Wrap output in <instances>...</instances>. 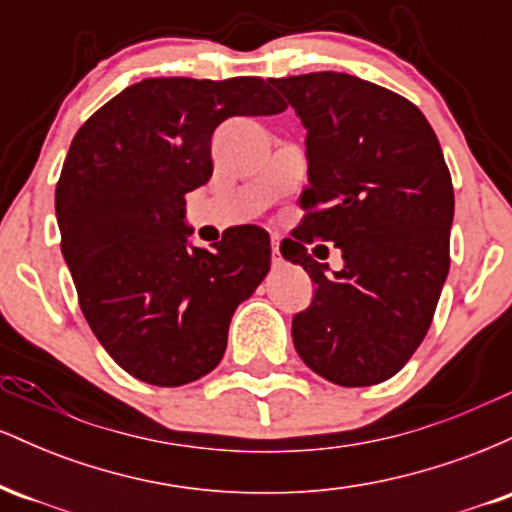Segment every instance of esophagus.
I'll list each match as a JSON object with an SVG mask.
<instances>
[{
	"mask_svg": "<svg viewBox=\"0 0 512 512\" xmlns=\"http://www.w3.org/2000/svg\"><path fill=\"white\" fill-rule=\"evenodd\" d=\"M272 264H281V255H279V236H272Z\"/></svg>",
	"mask_w": 512,
	"mask_h": 512,
	"instance_id": "esophagus-1",
	"label": "esophagus"
}]
</instances>
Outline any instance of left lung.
I'll return each instance as SVG.
<instances>
[{"mask_svg":"<svg viewBox=\"0 0 512 512\" xmlns=\"http://www.w3.org/2000/svg\"><path fill=\"white\" fill-rule=\"evenodd\" d=\"M269 84L308 129V214L281 243L315 281L313 303L293 317V346L334 385H378L424 342L448 279L450 170L424 113L383 86L339 72ZM313 237L343 250L339 273L307 255Z\"/></svg>","mask_w":512,"mask_h":512,"instance_id":"8db88e82","label":"left lung"}]
</instances>
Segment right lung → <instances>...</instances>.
Returning a JSON list of instances; mask_svg holds the SVG:
<instances>
[{"mask_svg": "<svg viewBox=\"0 0 512 512\" xmlns=\"http://www.w3.org/2000/svg\"><path fill=\"white\" fill-rule=\"evenodd\" d=\"M286 103L257 76H161L127 86L81 125L55 190L81 313L120 368L178 387L219 366L236 308L269 272L260 226L214 250L190 243L185 195L211 178V134Z\"/></svg>", "mask_w": 512, "mask_h": 512, "instance_id": "add662e5", "label": "right lung"}]
</instances>
